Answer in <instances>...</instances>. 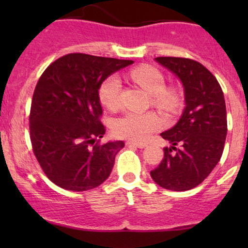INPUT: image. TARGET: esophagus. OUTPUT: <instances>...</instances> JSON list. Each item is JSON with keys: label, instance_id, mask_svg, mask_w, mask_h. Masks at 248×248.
Segmentation results:
<instances>
[{"label": "esophagus", "instance_id": "34e87169", "mask_svg": "<svg viewBox=\"0 0 248 248\" xmlns=\"http://www.w3.org/2000/svg\"><path fill=\"white\" fill-rule=\"evenodd\" d=\"M127 146H129V147H138V148H144V147H147V144L146 143H141V142H132V141H128L127 142Z\"/></svg>", "mask_w": 248, "mask_h": 248}]
</instances>
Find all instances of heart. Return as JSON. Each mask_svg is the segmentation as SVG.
Listing matches in <instances>:
<instances>
[{
    "label": "heart",
    "mask_w": 248,
    "mask_h": 248,
    "mask_svg": "<svg viewBox=\"0 0 248 248\" xmlns=\"http://www.w3.org/2000/svg\"><path fill=\"white\" fill-rule=\"evenodd\" d=\"M130 77L150 95L153 106L173 114L182 105L181 92L176 87L167 86L162 72L154 66H138L130 71ZM121 81L118 76L107 77L99 87V99L105 107L114 110L120 106ZM163 119L155 113L144 114L126 113L113 122V133L130 141H146L150 134L161 129Z\"/></svg>",
    "instance_id": "1"
}]
</instances>
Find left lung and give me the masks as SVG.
I'll return each mask as SVG.
<instances>
[{
	"mask_svg": "<svg viewBox=\"0 0 248 248\" xmlns=\"http://www.w3.org/2000/svg\"><path fill=\"white\" fill-rule=\"evenodd\" d=\"M155 61L178 77L184 87L186 108L171 129L162 133L171 148L150 171L156 184L172 191L193 189L220 161L227 134L226 106L216 77L201 62L181 57Z\"/></svg>",
	"mask_w": 248,
	"mask_h": 248,
	"instance_id": "obj_1",
	"label": "left lung"
}]
</instances>
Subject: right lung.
<instances>
[{"instance_id": "add662e5", "label": "right lung", "mask_w": 248, "mask_h": 248, "mask_svg": "<svg viewBox=\"0 0 248 248\" xmlns=\"http://www.w3.org/2000/svg\"><path fill=\"white\" fill-rule=\"evenodd\" d=\"M133 61L69 53L51 62L33 91L30 140L43 172L71 191L94 189L108 178L122 141L101 143V82Z\"/></svg>"}]
</instances>
